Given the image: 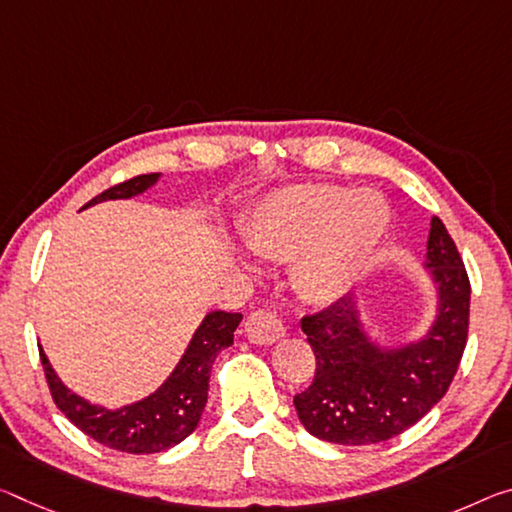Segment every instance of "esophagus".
Listing matches in <instances>:
<instances>
[{"label":"esophagus","instance_id":"1","mask_svg":"<svg viewBox=\"0 0 512 512\" xmlns=\"http://www.w3.org/2000/svg\"><path fill=\"white\" fill-rule=\"evenodd\" d=\"M246 335L253 344H275L287 335V328L278 312L257 310L246 319Z\"/></svg>","mask_w":512,"mask_h":512}]
</instances>
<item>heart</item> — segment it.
Here are the masks:
<instances>
[{
  "instance_id": "b5f03b06",
  "label": "heart",
  "mask_w": 512,
  "mask_h": 512,
  "mask_svg": "<svg viewBox=\"0 0 512 512\" xmlns=\"http://www.w3.org/2000/svg\"><path fill=\"white\" fill-rule=\"evenodd\" d=\"M389 225V207L371 189L303 184L271 193L243 227V241L269 259H294V285L312 303L353 287Z\"/></svg>"
}]
</instances>
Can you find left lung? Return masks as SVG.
Masks as SVG:
<instances>
[{
    "instance_id": "8db88e82",
    "label": "left lung",
    "mask_w": 512,
    "mask_h": 512,
    "mask_svg": "<svg viewBox=\"0 0 512 512\" xmlns=\"http://www.w3.org/2000/svg\"><path fill=\"white\" fill-rule=\"evenodd\" d=\"M424 269L437 291V310L415 342L385 346L373 339L353 294L300 321L316 358L312 385L294 396L307 433L332 444H378L415 426L446 394L467 344L472 289L437 216Z\"/></svg>"
}]
</instances>
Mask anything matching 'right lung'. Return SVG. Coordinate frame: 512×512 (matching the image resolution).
Returning <instances> with one entry per match:
<instances>
[{"label":"right lung","mask_w":512,"mask_h":512,"mask_svg":"<svg viewBox=\"0 0 512 512\" xmlns=\"http://www.w3.org/2000/svg\"><path fill=\"white\" fill-rule=\"evenodd\" d=\"M159 173L139 175L118 186H111L100 196L93 198L86 207L107 200H127L141 196L159 182ZM84 207V209H86ZM241 323V314L232 312H209L198 330L193 332L189 346L177 362L173 373L164 380L157 392L145 399L123 405V408H104L86 401L84 396L72 392L56 376L50 360L40 348V362H43L47 385H50L52 399L63 415L75 424L81 433L93 437L109 449L125 453H159L170 446L180 444L196 431L207 405L209 373L212 364L223 348L232 346L234 330Z\"/></svg>","instance_id":"obj_1"}]
</instances>
